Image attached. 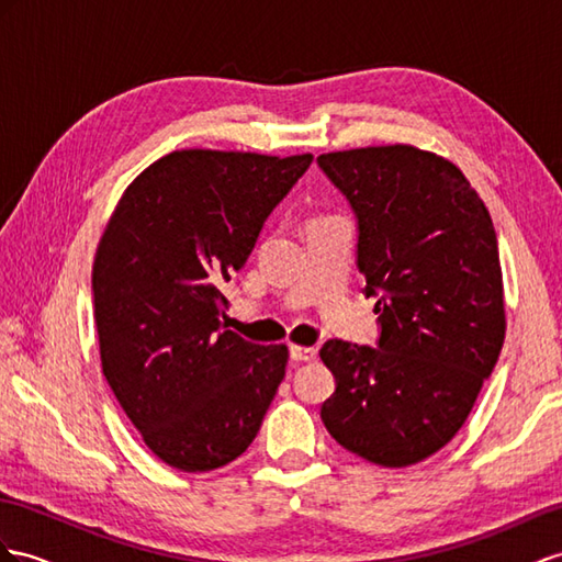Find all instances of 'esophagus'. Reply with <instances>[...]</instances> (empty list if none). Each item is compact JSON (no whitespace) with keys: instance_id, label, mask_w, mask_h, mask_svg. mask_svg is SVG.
Wrapping results in <instances>:
<instances>
[{"instance_id":"1","label":"esophagus","mask_w":562,"mask_h":562,"mask_svg":"<svg viewBox=\"0 0 562 562\" xmlns=\"http://www.w3.org/2000/svg\"><path fill=\"white\" fill-rule=\"evenodd\" d=\"M315 356H318V349L315 347H299V344H290V358L296 363L315 361Z\"/></svg>"}]
</instances>
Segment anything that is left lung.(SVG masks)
Instances as JSON below:
<instances>
[{"label": "left lung", "instance_id": "8db88e82", "mask_svg": "<svg viewBox=\"0 0 562 562\" xmlns=\"http://www.w3.org/2000/svg\"><path fill=\"white\" fill-rule=\"evenodd\" d=\"M318 166L356 213V263L380 315L378 347L323 344L337 390L321 418L370 463H420L463 427L506 337L492 215L460 168L411 144Z\"/></svg>", "mask_w": 562, "mask_h": 562}]
</instances>
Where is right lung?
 <instances>
[{
    "mask_svg": "<svg viewBox=\"0 0 562 562\" xmlns=\"http://www.w3.org/2000/svg\"><path fill=\"white\" fill-rule=\"evenodd\" d=\"M311 161L172 151L139 172L104 229L92 268L102 370L170 468L209 472L241 456L284 380V344L227 329L221 290Z\"/></svg>",
    "mask_w": 562,
    "mask_h": 562,
    "instance_id": "obj_1",
    "label": "right lung"
}]
</instances>
